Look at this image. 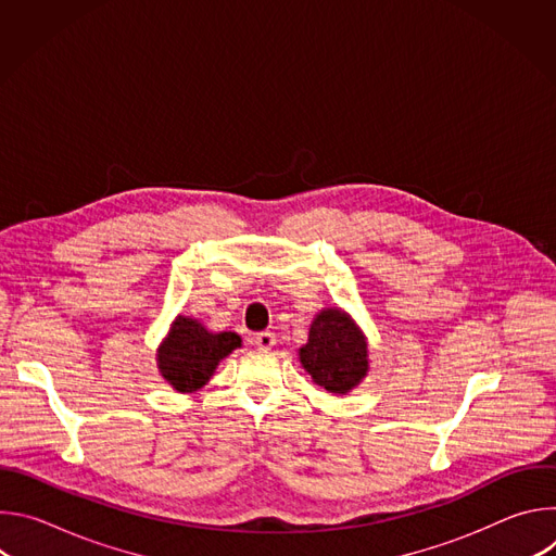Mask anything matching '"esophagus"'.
<instances>
[{
  "mask_svg": "<svg viewBox=\"0 0 556 556\" xmlns=\"http://www.w3.org/2000/svg\"><path fill=\"white\" fill-rule=\"evenodd\" d=\"M275 341H277V339H275V334H273V332H268V330H266V332H260V334H255V337H253V343H255L260 350H270V348L275 345Z\"/></svg>",
  "mask_w": 556,
  "mask_h": 556,
  "instance_id": "34e87169",
  "label": "esophagus"
}]
</instances>
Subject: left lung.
Returning a JSON list of instances; mask_svg holds the SVG:
<instances>
[{"label":"left lung","mask_w":556,"mask_h":556,"mask_svg":"<svg viewBox=\"0 0 556 556\" xmlns=\"http://www.w3.org/2000/svg\"><path fill=\"white\" fill-rule=\"evenodd\" d=\"M299 361L312 380L330 393H348L369 369L365 337L339 307H326L314 316Z\"/></svg>","instance_id":"8db88e82"}]
</instances>
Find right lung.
I'll return each instance as SVG.
<instances>
[{
	"mask_svg": "<svg viewBox=\"0 0 556 556\" xmlns=\"http://www.w3.org/2000/svg\"><path fill=\"white\" fill-rule=\"evenodd\" d=\"M242 348L240 334L208 332L200 321L178 314L167 339L157 348L155 361L161 376L180 393L202 389L222 358Z\"/></svg>",
	"mask_w": 556,
	"mask_h": 556,
	"instance_id": "add662e5",
	"label": "right lung"
}]
</instances>
